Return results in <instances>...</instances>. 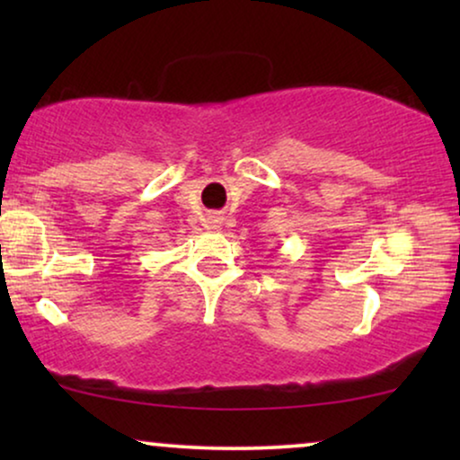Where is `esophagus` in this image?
<instances>
[{
  "instance_id": "obj_1",
  "label": "esophagus",
  "mask_w": 460,
  "mask_h": 460,
  "mask_svg": "<svg viewBox=\"0 0 460 460\" xmlns=\"http://www.w3.org/2000/svg\"><path fill=\"white\" fill-rule=\"evenodd\" d=\"M216 224H217V222H213V219H211V222H209V228H217Z\"/></svg>"
}]
</instances>
